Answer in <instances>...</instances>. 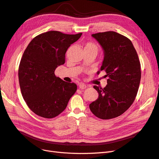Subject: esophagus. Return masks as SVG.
<instances>
[{
    "label": "esophagus",
    "instance_id": "34e87169",
    "mask_svg": "<svg viewBox=\"0 0 159 159\" xmlns=\"http://www.w3.org/2000/svg\"><path fill=\"white\" fill-rule=\"evenodd\" d=\"M79 88H80V89H85L86 88H87V85H85V84H83V83H80V84H79Z\"/></svg>",
    "mask_w": 159,
    "mask_h": 159
}]
</instances>
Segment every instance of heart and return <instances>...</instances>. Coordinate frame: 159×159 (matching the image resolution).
Segmentation results:
<instances>
[{"label":"heart","instance_id":"obj_1","mask_svg":"<svg viewBox=\"0 0 159 159\" xmlns=\"http://www.w3.org/2000/svg\"><path fill=\"white\" fill-rule=\"evenodd\" d=\"M84 50H93L98 52V47L95 43L93 42H87L85 44Z\"/></svg>","mask_w":159,"mask_h":159}]
</instances>
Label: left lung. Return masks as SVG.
<instances>
[{
  "label": "left lung",
  "mask_w": 159,
  "mask_h": 159,
  "mask_svg": "<svg viewBox=\"0 0 159 159\" xmlns=\"http://www.w3.org/2000/svg\"><path fill=\"white\" fill-rule=\"evenodd\" d=\"M102 48L103 60L100 70L107 73V85L104 88L94 85L99 96L89 104V109L102 119L117 117L133 103L141 77V64L131 41L115 32L91 35Z\"/></svg>",
  "instance_id": "obj_1"
}]
</instances>
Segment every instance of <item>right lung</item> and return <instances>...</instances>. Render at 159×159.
<instances>
[{"label":"right lung","mask_w":159,"mask_h":159,"mask_svg":"<svg viewBox=\"0 0 159 159\" xmlns=\"http://www.w3.org/2000/svg\"><path fill=\"white\" fill-rule=\"evenodd\" d=\"M81 34L48 31L28 45L19 66L18 79L22 97L35 114L48 119L57 116L75 93L76 84L66 82L54 71L65 63L67 50Z\"/></svg>","instance_id":"add662e5"}]
</instances>
